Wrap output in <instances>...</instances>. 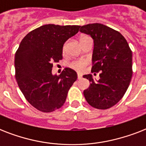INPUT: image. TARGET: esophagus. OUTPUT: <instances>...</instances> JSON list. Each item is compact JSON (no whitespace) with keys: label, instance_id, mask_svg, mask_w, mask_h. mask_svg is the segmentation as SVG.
Here are the masks:
<instances>
[{"label":"esophagus","instance_id":"obj_1","mask_svg":"<svg viewBox=\"0 0 146 146\" xmlns=\"http://www.w3.org/2000/svg\"><path fill=\"white\" fill-rule=\"evenodd\" d=\"M77 78H78V80H80V79H82V75H81V74H80V73H78Z\"/></svg>","mask_w":146,"mask_h":146}]
</instances>
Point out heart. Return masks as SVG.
<instances>
[{
	"instance_id": "1",
	"label": "heart",
	"mask_w": 146,
	"mask_h": 146,
	"mask_svg": "<svg viewBox=\"0 0 146 146\" xmlns=\"http://www.w3.org/2000/svg\"><path fill=\"white\" fill-rule=\"evenodd\" d=\"M87 61L84 60H76L70 64V66L73 70L79 72H82L84 70L85 66H86Z\"/></svg>"
}]
</instances>
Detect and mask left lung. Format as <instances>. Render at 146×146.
Here are the masks:
<instances>
[{
    "label": "left lung",
    "mask_w": 146,
    "mask_h": 146,
    "mask_svg": "<svg viewBox=\"0 0 146 146\" xmlns=\"http://www.w3.org/2000/svg\"><path fill=\"white\" fill-rule=\"evenodd\" d=\"M80 32L94 41L92 72H99V80L92 74L83 76L90 86L84 90L85 98L92 107L108 109L124 96L131 80L133 54L125 38L119 32L101 23L82 26Z\"/></svg>",
    "instance_id": "8db88e82"
}]
</instances>
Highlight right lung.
Segmentation results:
<instances>
[{
	"mask_svg": "<svg viewBox=\"0 0 146 146\" xmlns=\"http://www.w3.org/2000/svg\"><path fill=\"white\" fill-rule=\"evenodd\" d=\"M80 26L44 25L23 38L15 54L16 80L26 100L42 112L63 106L70 88L77 79L75 70L65 68L52 74L54 62L62 59L64 43L79 32Z\"/></svg>",
	"mask_w": 146,
	"mask_h": 146,
	"instance_id": "1",
	"label": "right lung"
}]
</instances>
